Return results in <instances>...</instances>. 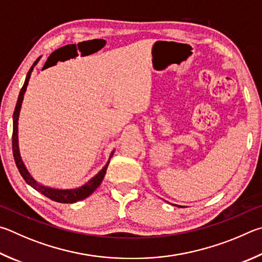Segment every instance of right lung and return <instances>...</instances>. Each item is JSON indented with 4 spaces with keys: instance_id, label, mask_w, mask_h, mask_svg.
<instances>
[{
    "instance_id": "obj_1",
    "label": "right lung",
    "mask_w": 262,
    "mask_h": 262,
    "mask_svg": "<svg viewBox=\"0 0 262 262\" xmlns=\"http://www.w3.org/2000/svg\"><path fill=\"white\" fill-rule=\"evenodd\" d=\"M39 59H40V57L36 59V61L33 63V66L31 67L29 72H27L25 82H24V85H23L21 90L19 92V96H18L15 112H13V130H12V152H13V158H15L16 166L18 168V170H19L20 175L23 176V178H24L27 184L33 187L34 190L40 192L41 194L46 195L49 199H52L54 201H57V203L73 204V203H77V201L87 198V196L91 195L96 189H98L99 185L101 184V182H102V180H103L104 175H105V171H107V168H108V164H109V161H110V158L113 157L114 150H113V153L110 154L109 160H108V162L105 163V166L102 169H101V170L98 173H96V175L93 178H91V180L87 182L86 184H84V185L80 186V187H77V189H70V190L53 189V187L45 186L42 184H40V183L36 182L34 178L31 176V173L29 172V170H27V168L25 167L24 162H23L21 157H20V153H19V146H18V118H19L21 102H23V99H24V94H25V92H26V87H27V85H29V80H30L31 73H32V71H33V68L36 66V63L39 62Z\"/></svg>"
}]
</instances>
